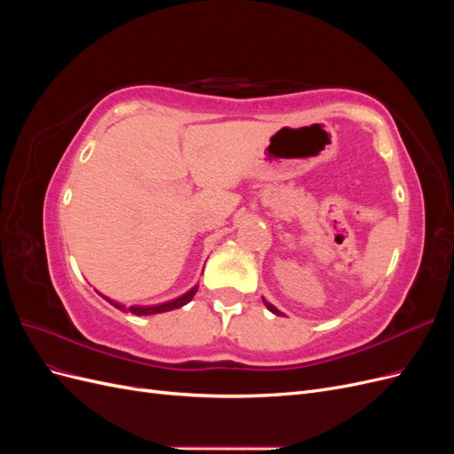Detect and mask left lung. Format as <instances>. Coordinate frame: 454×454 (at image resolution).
Here are the masks:
<instances>
[{"mask_svg":"<svg viewBox=\"0 0 454 454\" xmlns=\"http://www.w3.org/2000/svg\"><path fill=\"white\" fill-rule=\"evenodd\" d=\"M263 303H265V307H267V309H269V310H270L272 314H277V316H284V312H280V310H278L277 307H274V305H270V303H269V301H265V299H263Z\"/></svg>","mask_w":454,"mask_h":454,"instance_id":"left-lung-1","label":"left lung"}]
</instances>
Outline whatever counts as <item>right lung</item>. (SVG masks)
I'll return each mask as SVG.
<instances>
[{"label": "right lung", "mask_w": 454, "mask_h": 454, "mask_svg": "<svg viewBox=\"0 0 454 454\" xmlns=\"http://www.w3.org/2000/svg\"><path fill=\"white\" fill-rule=\"evenodd\" d=\"M197 290H199V284H195V286L191 287L189 292H185L184 295L176 297V299H170V301H164V303H159V305H132V307H125V305L117 303V301H114V299H109V297H106V295H102V294H100V295L107 301L109 305H114L115 309H119V310H122V312H132V314H136V316H149V314L168 312V310H174V309H180V307L187 305L189 301L195 297Z\"/></svg>", "instance_id": "1"}]
</instances>
